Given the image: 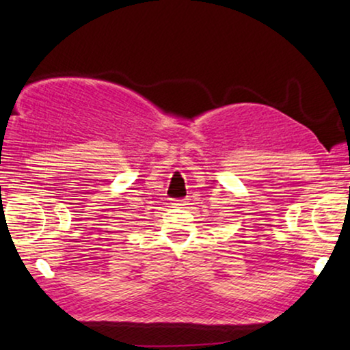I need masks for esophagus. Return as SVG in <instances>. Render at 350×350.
<instances>
[{"label": "esophagus", "mask_w": 350, "mask_h": 350, "mask_svg": "<svg viewBox=\"0 0 350 350\" xmlns=\"http://www.w3.org/2000/svg\"><path fill=\"white\" fill-rule=\"evenodd\" d=\"M186 202H188L186 199H174L172 200V205H175V207H181V205H186Z\"/></svg>", "instance_id": "esophagus-1"}]
</instances>
